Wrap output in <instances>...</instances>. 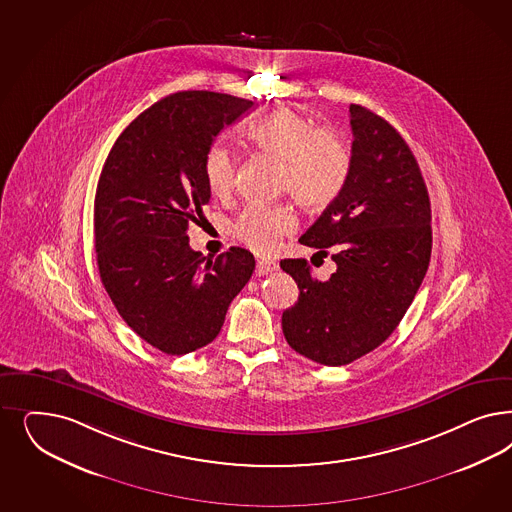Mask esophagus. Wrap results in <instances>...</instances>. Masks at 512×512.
<instances>
[{
    "mask_svg": "<svg viewBox=\"0 0 512 512\" xmlns=\"http://www.w3.org/2000/svg\"><path fill=\"white\" fill-rule=\"evenodd\" d=\"M277 267H279V265L275 264V262H271V260H260V262L256 264V277L267 275V273L275 271Z\"/></svg>",
    "mask_w": 512,
    "mask_h": 512,
    "instance_id": "1",
    "label": "esophagus"
}]
</instances>
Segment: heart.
<instances>
[{
    "mask_svg": "<svg viewBox=\"0 0 512 512\" xmlns=\"http://www.w3.org/2000/svg\"><path fill=\"white\" fill-rule=\"evenodd\" d=\"M247 137L265 156L281 160L279 188L290 192L301 205L324 209L345 190L352 169V150L343 133L333 128H314L309 116L290 107H279L254 122ZM235 171L237 160L231 150H209L205 182L215 196L230 194ZM296 226L297 216L290 205L252 203L239 216L233 231L254 252L269 254Z\"/></svg>",
    "mask_w": 512,
    "mask_h": 512,
    "instance_id": "1",
    "label": "heart"
}]
</instances>
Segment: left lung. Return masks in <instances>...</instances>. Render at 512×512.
Segmentation results:
<instances>
[{"instance_id": "8db88e82", "label": "left lung", "mask_w": 512, "mask_h": 512, "mask_svg": "<svg viewBox=\"0 0 512 512\" xmlns=\"http://www.w3.org/2000/svg\"><path fill=\"white\" fill-rule=\"evenodd\" d=\"M352 169L341 196L301 245L337 264L318 281L307 260H282L299 288L282 313L288 345L322 365H347L382 345L428 271L431 209L426 182L405 139L382 116L350 105Z\"/></svg>"}]
</instances>
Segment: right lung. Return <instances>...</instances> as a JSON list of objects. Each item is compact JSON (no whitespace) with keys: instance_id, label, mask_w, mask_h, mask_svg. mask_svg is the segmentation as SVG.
Instances as JSON below:
<instances>
[{"instance_id":"1","label":"right lung","mask_w":512,"mask_h":512,"mask_svg":"<svg viewBox=\"0 0 512 512\" xmlns=\"http://www.w3.org/2000/svg\"><path fill=\"white\" fill-rule=\"evenodd\" d=\"M250 107L207 90L165 96L118 135L99 175V277L124 322L169 356L215 339L256 265L241 247L205 260L186 233L211 199L205 160L216 135Z\"/></svg>"}]
</instances>
